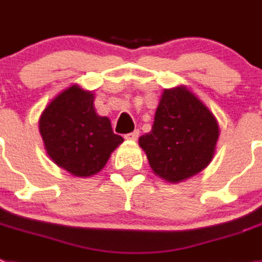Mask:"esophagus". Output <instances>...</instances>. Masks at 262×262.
<instances>
[{
    "instance_id": "34e87169",
    "label": "esophagus",
    "mask_w": 262,
    "mask_h": 262,
    "mask_svg": "<svg viewBox=\"0 0 262 262\" xmlns=\"http://www.w3.org/2000/svg\"><path fill=\"white\" fill-rule=\"evenodd\" d=\"M138 136H140V132L134 130V132H132V133L125 134V138H126V140H129V141H136L138 138Z\"/></svg>"
}]
</instances>
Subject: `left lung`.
Segmentation results:
<instances>
[{
    "mask_svg": "<svg viewBox=\"0 0 262 262\" xmlns=\"http://www.w3.org/2000/svg\"><path fill=\"white\" fill-rule=\"evenodd\" d=\"M219 134L213 113L187 87L179 85L163 91L151 132L141 136L138 145L154 174L178 183L210 165Z\"/></svg>",
    "mask_w": 262,
    "mask_h": 262,
    "instance_id": "obj_1",
    "label": "left lung"
}]
</instances>
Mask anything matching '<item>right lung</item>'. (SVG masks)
<instances>
[{
  "label": "right lung",
  "instance_id": "obj_1",
  "mask_svg": "<svg viewBox=\"0 0 262 262\" xmlns=\"http://www.w3.org/2000/svg\"><path fill=\"white\" fill-rule=\"evenodd\" d=\"M95 95L74 84L50 101L39 117L47 156L71 175L87 178L103 170L124 142L108 117L96 113Z\"/></svg>",
  "mask_w": 262,
  "mask_h": 262
}]
</instances>
